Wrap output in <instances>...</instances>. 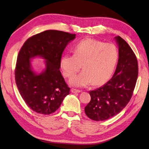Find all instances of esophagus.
I'll list each match as a JSON object with an SVG mask.
<instances>
[{
	"label": "esophagus",
	"mask_w": 149,
	"mask_h": 149,
	"mask_svg": "<svg viewBox=\"0 0 149 149\" xmlns=\"http://www.w3.org/2000/svg\"><path fill=\"white\" fill-rule=\"evenodd\" d=\"M71 92L73 93H80V91L79 90H76V89L72 88V89H71Z\"/></svg>",
	"instance_id": "obj_1"
}]
</instances>
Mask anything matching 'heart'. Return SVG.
<instances>
[{
  "label": "heart",
  "instance_id": "b5f03b06",
  "mask_svg": "<svg viewBox=\"0 0 149 149\" xmlns=\"http://www.w3.org/2000/svg\"><path fill=\"white\" fill-rule=\"evenodd\" d=\"M74 54H65L60 61L64 75L70 78L81 68L83 70L70 80V85L81 87L91 83L100 85L112 75L118 58L116 46L92 38L79 42L74 48Z\"/></svg>",
  "mask_w": 149,
  "mask_h": 149
}]
</instances>
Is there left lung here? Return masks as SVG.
I'll use <instances>...</instances> for the list:
<instances>
[{"label":"left lung","mask_w":149,"mask_h":149,"mask_svg":"<svg viewBox=\"0 0 149 149\" xmlns=\"http://www.w3.org/2000/svg\"><path fill=\"white\" fill-rule=\"evenodd\" d=\"M114 39L118 46L119 59L113 77L94 90H90V103L85 107L87 116L94 121H105L116 116L130 101L138 76L135 54L120 36Z\"/></svg>","instance_id":"left-lung-1"}]
</instances>
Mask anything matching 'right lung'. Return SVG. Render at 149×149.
<instances>
[{
  "label": "right lung",
  "mask_w": 149,
  "mask_h": 149,
  "mask_svg": "<svg viewBox=\"0 0 149 149\" xmlns=\"http://www.w3.org/2000/svg\"><path fill=\"white\" fill-rule=\"evenodd\" d=\"M76 35L58 30H46L24 43L17 57L15 81L22 97L33 111L50 114L59 108L70 88L59 69L62 52ZM36 57L45 60L41 73L33 69Z\"/></svg>",
  "instance_id": "right-lung-1"
}]
</instances>
